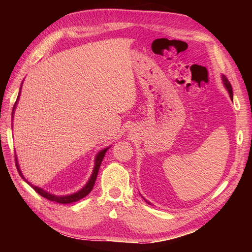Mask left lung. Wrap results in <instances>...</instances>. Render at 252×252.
I'll use <instances>...</instances> for the list:
<instances>
[{
    "label": "left lung",
    "instance_id": "obj_1",
    "mask_svg": "<svg viewBox=\"0 0 252 252\" xmlns=\"http://www.w3.org/2000/svg\"><path fill=\"white\" fill-rule=\"evenodd\" d=\"M222 81H223L224 87H225V88H226V90L228 91L229 97H231V99H233V90H232V85H231V83H229V81H228L227 78H226L225 76H222ZM146 202H147V203H149V205H151V202H149V201H147V200H146Z\"/></svg>",
    "mask_w": 252,
    "mask_h": 252
}]
</instances>
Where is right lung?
I'll list each match as a JSON object with an SVG mask.
<instances>
[{"label":"right lung","instance_id":"add662e5","mask_svg":"<svg viewBox=\"0 0 252 252\" xmlns=\"http://www.w3.org/2000/svg\"><path fill=\"white\" fill-rule=\"evenodd\" d=\"M21 84H23V83H21ZM20 89H21V88H20ZM19 94H20V92H19ZM18 99H19V96L17 97V100H16V103H15V105H14L13 112H12L13 115H12V116H14V110H15V108H16V105H17ZM107 149H108V147L103 149V151H100L97 155H96V157H95V165H94V169H93V173H92V175H91V178H90L89 182H88L87 184H85L84 187H82V189H80L79 191L74 192V194L67 195V196H56V195L50 194V192H47L46 190H43L42 189H40V187H37V186H34V185L30 184L29 182H28V184L37 192V194L41 195L42 197L46 198V199H49V200H51V201H55V202H58V203H71V202H76V201H78V200H80V199H82L83 197L89 195L90 192H91V190L93 189L94 184H95V181H96V178H97V174H98V170H99V167H100V163H101V161H103V159H104V157H105V154H106V152H107ZM16 168H17V171H18V173H19V175L21 176V178H23L24 180H26V179L24 178L23 173H21V171H20V168H19V165H18V161H17V157H16Z\"/></svg>","mask_w":252,"mask_h":252}]
</instances>
